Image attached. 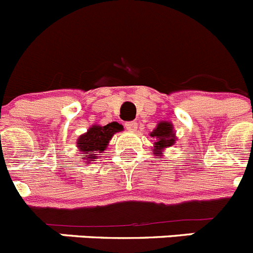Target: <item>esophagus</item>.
<instances>
[{
	"label": "esophagus",
	"instance_id": "34e87169",
	"mask_svg": "<svg viewBox=\"0 0 253 253\" xmlns=\"http://www.w3.org/2000/svg\"><path fill=\"white\" fill-rule=\"evenodd\" d=\"M138 128V124L135 122H128L125 123V129L128 131H135Z\"/></svg>",
	"mask_w": 253,
	"mask_h": 253
}]
</instances>
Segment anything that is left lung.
Wrapping results in <instances>:
<instances>
[{"label":"left lung","instance_id":"8db88e82","mask_svg":"<svg viewBox=\"0 0 253 253\" xmlns=\"http://www.w3.org/2000/svg\"><path fill=\"white\" fill-rule=\"evenodd\" d=\"M149 135L156 139L153 144V156L156 157H162L163 151L173 146L177 139L171 122H160Z\"/></svg>","mask_w":253,"mask_h":253}]
</instances>
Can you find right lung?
I'll return each mask as SVG.
<instances>
[{
    "label": "right lung",
    "instance_id": "1",
    "mask_svg": "<svg viewBox=\"0 0 253 253\" xmlns=\"http://www.w3.org/2000/svg\"><path fill=\"white\" fill-rule=\"evenodd\" d=\"M123 129V125L116 122L109 123L104 126L99 124L90 126L88 130L81 134L77 139V149L82 160H86L87 162L97 160L99 154L104 153L107 148L114 134L119 133Z\"/></svg>",
    "mask_w": 253,
    "mask_h": 253
}]
</instances>
